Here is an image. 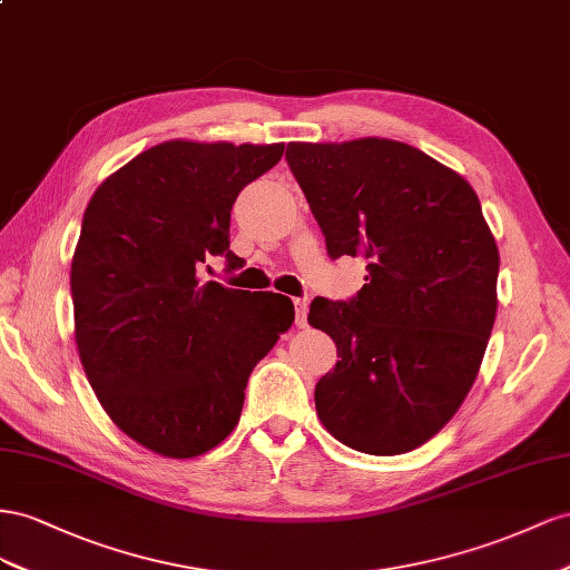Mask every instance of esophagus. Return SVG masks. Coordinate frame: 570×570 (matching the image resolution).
Segmentation results:
<instances>
[{
  "mask_svg": "<svg viewBox=\"0 0 570 570\" xmlns=\"http://www.w3.org/2000/svg\"><path fill=\"white\" fill-rule=\"evenodd\" d=\"M294 307H296V324L303 330L307 324V301L305 298H294Z\"/></svg>",
  "mask_w": 570,
  "mask_h": 570,
  "instance_id": "esophagus-1",
  "label": "esophagus"
}]
</instances>
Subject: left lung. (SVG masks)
Instances as JSON below:
<instances>
[{
    "instance_id": "left-lung-1",
    "label": "left lung",
    "mask_w": 570,
    "mask_h": 570,
    "mask_svg": "<svg viewBox=\"0 0 570 570\" xmlns=\"http://www.w3.org/2000/svg\"><path fill=\"white\" fill-rule=\"evenodd\" d=\"M327 253L363 255L351 303L315 298L336 344L315 386L322 425L372 456L413 451L456 415L497 317L499 248L465 178L389 138L288 142Z\"/></svg>"
}]
</instances>
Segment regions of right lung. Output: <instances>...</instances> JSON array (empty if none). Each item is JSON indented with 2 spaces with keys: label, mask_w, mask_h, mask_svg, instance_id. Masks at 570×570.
Instances as JSON below:
<instances>
[{
  "label": "right lung",
  "mask_w": 570,
  "mask_h": 570,
  "mask_svg": "<svg viewBox=\"0 0 570 570\" xmlns=\"http://www.w3.org/2000/svg\"><path fill=\"white\" fill-rule=\"evenodd\" d=\"M284 142L167 140L97 186L71 259L73 334L97 401L165 459H195L238 425L253 367L294 324L282 294L203 282L229 250L232 207Z\"/></svg>",
  "instance_id": "obj_1"
}]
</instances>
